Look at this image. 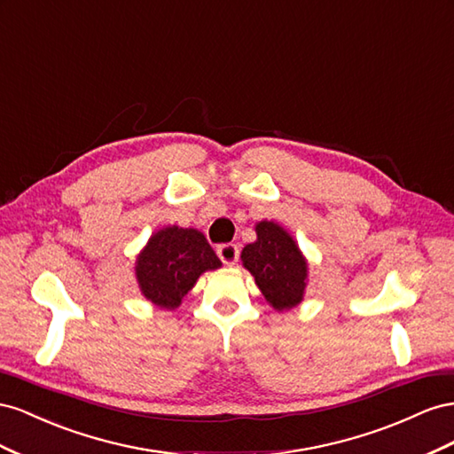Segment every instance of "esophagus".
Here are the masks:
<instances>
[{"instance_id":"obj_1","label":"esophagus","mask_w":454,"mask_h":454,"mask_svg":"<svg viewBox=\"0 0 454 454\" xmlns=\"http://www.w3.org/2000/svg\"><path fill=\"white\" fill-rule=\"evenodd\" d=\"M216 253H218V256H220V261H223V262L228 264V266L236 264L238 258H239V247H238L236 243H223V245H218Z\"/></svg>"}]
</instances>
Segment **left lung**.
I'll return each mask as SVG.
<instances>
[{
  "label": "left lung",
  "instance_id": "1",
  "mask_svg": "<svg viewBox=\"0 0 454 454\" xmlns=\"http://www.w3.org/2000/svg\"><path fill=\"white\" fill-rule=\"evenodd\" d=\"M256 236L258 239L241 253L243 266L276 309L281 312L296 306L306 287L304 256L287 231L268 220L256 224Z\"/></svg>",
  "mask_w": 454,
  "mask_h": 454
}]
</instances>
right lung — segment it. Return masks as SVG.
<instances>
[{"label":"right lung","mask_w":454,"mask_h":454,"mask_svg":"<svg viewBox=\"0 0 454 454\" xmlns=\"http://www.w3.org/2000/svg\"><path fill=\"white\" fill-rule=\"evenodd\" d=\"M220 266L209 241L198 230L163 228L137 258L142 294L155 306L175 309L207 270Z\"/></svg>","instance_id":"1"}]
</instances>
